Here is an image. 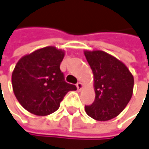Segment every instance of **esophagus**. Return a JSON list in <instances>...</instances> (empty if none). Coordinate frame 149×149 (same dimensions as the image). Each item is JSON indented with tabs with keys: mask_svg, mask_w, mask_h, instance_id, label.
I'll list each match as a JSON object with an SVG mask.
<instances>
[{
	"mask_svg": "<svg viewBox=\"0 0 149 149\" xmlns=\"http://www.w3.org/2000/svg\"><path fill=\"white\" fill-rule=\"evenodd\" d=\"M77 88H78V90H81L83 88V84L81 82H79L77 84Z\"/></svg>",
	"mask_w": 149,
	"mask_h": 149,
	"instance_id": "esophagus-1",
	"label": "esophagus"
}]
</instances>
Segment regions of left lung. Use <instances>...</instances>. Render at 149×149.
Listing matches in <instances>:
<instances>
[{"mask_svg":"<svg viewBox=\"0 0 149 149\" xmlns=\"http://www.w3.org/2000/svg\"><path fill=\"white\" fill-rule=\"evenodd\" d=\"M85 56L93 74L94 102L86 106V114L97 121L118 116L130 102L134 79L126 65L102 50H86Z\"/></svg>","mask_w":149,"mask_h":149,"instance_id":"obj_1","label":"left lung"}]
</instances>
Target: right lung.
<instances>
[{"instance_id":"right-lung-1","label":"right lung","mask_w":149,"mask_h":149,"mask_svg":"<svg viewBox=\"0 0 149 149\" xmlns=\"http://www.w3.org/2000/svg\"><path fill=\"white\" fill-rule=\"evenodd\" d=\"M65 52L46 47L24 56L12 72L15 96L24 109L36 116L56 111L65 94L77 87L64 81L60 64Z\"/></svg>"}]
</instances>
